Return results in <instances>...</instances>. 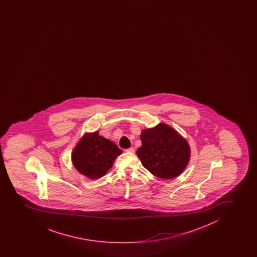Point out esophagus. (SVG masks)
Returning a JSON list of instances; mask_svg holds the SVG:
<instances>
[{"instance_id":"1","label":"esophagus","mask_w":257,"mask_h":257,"mask_svg":"<svg viewBox=\"0 0 257 257\" xmlns=\"http://www.w3.org/2000/svg\"><path fill=\"white\" fill-rule=\"evenodd\" d=\"M125 152L134 154V153L135 152V150H134V148H130V149H125Z\"/></svg>"}]
</instances>
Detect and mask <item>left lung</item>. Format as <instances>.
I'll list each match as a JSON object with an SVG mask.
<instances>
[{
  "label": "left lung",
  "mask_w": 257,
  "mask_h": 257,
  "mask_svg": "<svg viewBox=\"0 0 257 257\" xmlns=\"http://www.w3.org/2000/svg\"><path fill=\"white\" fill-rule=\"evenodd\" d=\"M137 156L142 165L161 179L179 176L189 162L190 148L182 136L165 123L142 131Z\"/></svg>",
  "instance_id": "left-lung-1"
}]
</instances>
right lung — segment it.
Returning <instances> with one entry per match:
<instances>
[{
    "mask_svg": "<svg viewBox=\"0 0 257 257\" xmlns=\"http://www.w3.org/2000/svg\"><path fill=\"white\" fill-rule=\"evenodd\" d=\"M121 154L122 150L114 142L95 132L81 139L72 152L71 159L80 173L94 179L104 176Z\"/></svg>",
    "mask_w": 257,
    "mask_h": 257,
    "instance_id": "1",
    "label": "right lung"
}]
</instances>
